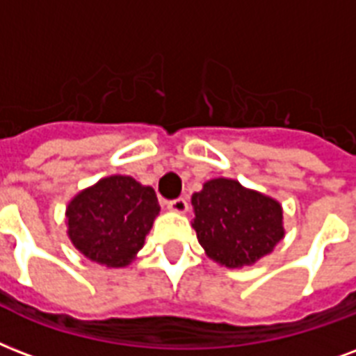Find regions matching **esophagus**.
<instances>
[{
  "mask_svg": "<svg viewBox=\"0 0 356 356\" xmlns=\"http://www.w3.org/2000/svg\"><path fill=\"white\" fill-rule=\"evenodd\" d=\"M168 209L173 211V213H186V211H188V203H186L184 197H177V200L168 202Z\"/></svg>",
  "mask_w": 356,
  "mask_h": 356,
  "instance_id": "34e87169",
  "label": "esophagus"
}]
</instances>
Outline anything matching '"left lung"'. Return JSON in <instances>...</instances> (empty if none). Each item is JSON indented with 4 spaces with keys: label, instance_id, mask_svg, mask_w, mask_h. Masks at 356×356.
Returning <instances> with one entry per match:
<instances>
[{
    "label": "left lung",
    "instance_id": "left-lung-1",
    "mask_svg": "<svg viewBox=\"0 0 356 356\" xmlns=\"http://www.w3.org/2000/svg\"><path fill=\"white\" fill-rule=\"evenodd\" d=\"M192 205L197 241L211 259L226 267L256 263L284 237L280 203L232 179L205 183Z\"/></svg>",
    "mask_w": 356,
    "mask_h": 356
}]
</instances>
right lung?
<instances>
[{
	"instance_id": "right-lung-1",
	"label": "right lung",
	"mask_w": 356,
	"mask_h": 356,
	"mask_svg": "<svg viewBox=\"0 0 356 356\" xmlns=\"http://www.w3.org/2000/svg\"><path fill=\"white\" fill-rule=\"evenodd\" d=\"M159 211L151 186L127 175H112L69 203V237L91 261L124 267L143 246Z\"/></svg>"
}]
</instances>
